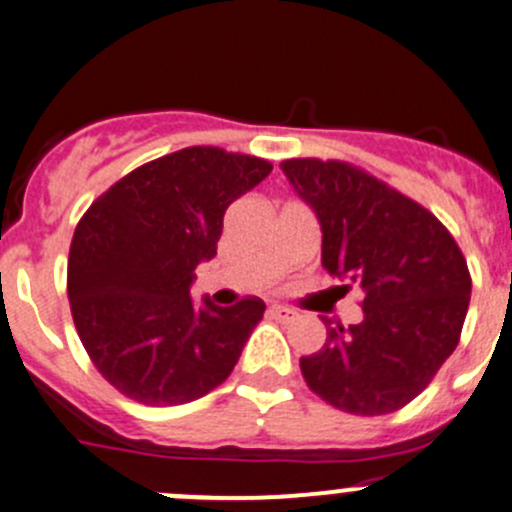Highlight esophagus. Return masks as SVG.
<instances>
[{"instance_id":"esophagus-1","label":"esophagus","mask_w":512,"mask_h":512,"mask_svg":"<svg viewBox=\"0 0 512 512\" xmlns=\"http://www.w3.org/2000/svg\"><path fill=\"white\" fill-rule=\"evenodd\" d=\"M270 314L275 319H280V322H294V319H297V312L289 307H282V304H272Z\"/></svg>"}]
</instances>
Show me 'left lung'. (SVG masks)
Here are the masks:
<instances>
[{"label": "left lung", "mask_w": 512, "mask_h": 512, "mask_svg": "<svg viewBox=\"0 0 512 512\" xmlns=\"http://www.w3.org/2000/svg\"><path fill=\"white\" fill-rule=\"evenodd\" d=\"M280 168L322 225V265L364 292L359 324L334 327L299 369L317 396L356 416L414 401L461 339L471 302L466 257L416 200L344 160L292 158Z\"/></svg>", "instance_id": "left-lung-1"}]
</instances>
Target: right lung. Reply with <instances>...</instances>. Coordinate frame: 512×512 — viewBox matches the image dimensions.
<instances>
[{
	"label": "right lung",
	"mask_w": 512,
	"mask_h": 512,
	"mask_svg": "<svg viewBox=\"0 0 512 512\" xmlns=\"http://www.w3.org/2000/svg\"><path fill=\"white\" fill-rule=\"evenodd\" d=\"M265 158L193 146L123 175L79 220L71 314L103 379L146 406L200 399L235 369L265 314L257 297L193 307L195 267L218 252L225 210L270 175Z\"/></svg>",
	"instance_id": "add662e5"
}]
</instances>
